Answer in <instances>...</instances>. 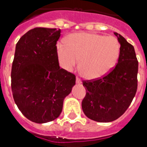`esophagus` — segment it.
Here are the masks:
<instances>
[{"label": "esophagus", "mask_w": 147, "mask_h": 147, "mask_svg": "<svg viewBox=\"0 0 147 147\" xmlns=\"http://www.w3.org/2000/svg\"><path fill=\"white\" fill-rule=\"evenodd\" d=\"M76 83L77 84H81L82 83V81H81L79 78H76Z\"/></svg>", "instance_id": "34e87169"}]
</instances>
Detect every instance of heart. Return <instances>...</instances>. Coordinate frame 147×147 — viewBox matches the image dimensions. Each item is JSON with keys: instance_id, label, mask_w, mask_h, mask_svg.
<instances>
[{"instance_id": "heart-1", "label": "heart", "mask_w": 147, "mask_h": 147, "mask_svg": "<svg viewBox=\"0 0 147 147\" xmlns=\"http://www.w3.org/2000/svg\"><path fill=\"white\" fill-rule=\"evenodd\" d=\"M67 45H57V58L60 66L66 71H71L81 59L79 68L88 79L107 75L115 65L120 48L114 37L84 32L71 34Z\"/></svg>"}]
</instances>
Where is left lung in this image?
Returning <instances> with one entry per match:
<instances>
[{
  "label": "left lung",
  "mask_w": 147,
  "mask_h": 147,
  "mask_svg": "<svg viewBox=\"0 0 147 147\" xmlns=\"http://www.w3.org/2000/svg\"><path fill=\"white\" fill-rule=\"evenodd\" d=\"M114 34L121 45L115 67L101 78L83 81L86 96L82 110L88 118L98 122H110L123 115L138 89V61L134 48L121 34Z\"/></svg>",
  "instance_id": "obj_1"
}]
</instances>
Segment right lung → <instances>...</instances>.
<instances>
[{"label": "right lung", "mask_w": 147, "mask_h": 147, "mask_svg": "<svg viewBox=\"0 0 147 147\" xmlns=\"http://www.w3.org/2000/svg\"><path fill=\"white\" fill-rule=\"evenodd\" d=\"M60 32L57 28H34L16 45L13 96L24 116L35 123L58 118L64 99L76 84V76L59 67L56 45Z\"/></svg>", "instance_id": "right-lung-1"}]
</instances>
